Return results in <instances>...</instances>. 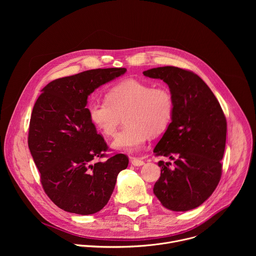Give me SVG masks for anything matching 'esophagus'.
<instances>
[{
  "label": "esophagus",
  "instance_id": "obj_1",
  "mask_svg": "<svg viewBox=\"0 0 256 256\" xmlns=\"http://www.w3.org/2000/svg\"><path fill=\"white\" fill-rule=\"evenodd\" d=\"M130 163L134 166H142L144 164V162L142 159L138 158H134V157H130Z\"/></svg>",
  "mask_w": 256,
  "mask_h": 256
}]
</instances>
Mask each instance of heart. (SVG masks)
<instances>
[{
	"mask_svg": "<svg viewBox=\"0 0 256 256\" xmlns=\"http://www.w3.org/2000/svg\"><path fill=\"white\" fill-rule=\"evenodd\" d=\"M174 99L167 87L134 79L114 85L106 92L105 101L88 105L91 122L106 136H116L124 118L126 126L116 136L112 147L124 152L140 150L148 136L162 134L170 124Z\"/></svg>",
	"mask_w": 256,
	"mask_h": 256,
	"instance_id": "heart-1",
	"label": "heart"
}]
</instances>
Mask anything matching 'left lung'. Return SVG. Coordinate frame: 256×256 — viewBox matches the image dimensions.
Segmentation results:
<instances>
[{"label":"left lung","instance_id":"1","mask_svg":"<svg viewBox=\"0 0 256 256\" xmlns=\"http://www.w3.org/2000/svg\"><path fill=\"white\" fill-rule=\"evenodd\" d=\"M146 77L163 80L174 99L172 122L154 149L161 176L154 194L162 206L186 212L206 200L220 182L227 122L208 85L194 72L177 66L144 70Z\"/></svg>","mask_w":256,"mask_h":256}]
</instances>
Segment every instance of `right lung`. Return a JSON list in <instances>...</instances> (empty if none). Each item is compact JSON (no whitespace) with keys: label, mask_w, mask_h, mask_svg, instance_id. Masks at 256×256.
I'll return each instance as SVG.
<instances>
[{"label":"right lung","mask_w":256,"mask_h":256,"mask_svg":"<svg viewBox=\"0 0 256 256\" xmlns=\"http://www.w3.org/2000/svg\"><path fill=\"white\" fill-rule=\"evenodd\" d=\"M124 68L89 70L48 83L31 114L28 147L40 172L44 192L60 208L78 214L102 210L124 154L107 155L108 146L88 116L87 98L99 86L126 72ZM105 156V162H97Z\"/></svg>","instance_id":"1"}]
</instances>
